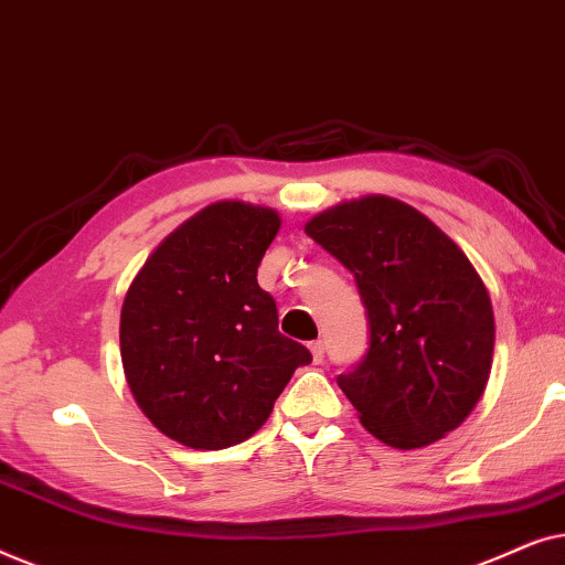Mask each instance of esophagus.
<instances>
[{"instance_id":"34e87169","label":"esophagus","mask_w":565,"mask_h":565,"mask_svg":"<svg viewBox=\"0 0 565 565\" xmlns=\"http://www.w3.org/2000/svg\"><path fill=\"white\" fill-rule=\"evenodd\" d=\"M308 350H311V354H313V362L323 360V342H321V339H316V342L308 344Z\"/></svg>"}]
</instances>
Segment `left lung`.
<instances>
[{
  "instance_id": "1",
  "label": "left lung",
  "mask_w": 565,
  "mask_h": 565,
  "mask_svg": "<svg viewBox=\"0 0 565 565\" xmlns=\"http://www.w3.org/2000/svg\"><path fill=\"white\" fill-rule=\"evenodd\" d=\"M306 234L358 280L370 347L339 388L362 427L398 450L460 427L483 396L493 308L476 267L427 215L367 195L313 215Z\"/></svg>"
}]
</instances>
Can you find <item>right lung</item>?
Returning <instances> with one entry per match:
<instances>
[{
    "label": "right lung",
    "instance_id": "add662e5",
    "mask_svg": "<svg viewBox=\"0 0 565 565\" xmlns=\"http://www.w3.org/2000/svg\"><path fill=\"white\" fill-rule=\"evenodd\" d=\"M280 215L221 200L174 228L130 282L120 358L153 427L192 450L249 439L311 352L277 331L257 267Z\"/></svg>",
    "mask_w": 565,
    "mask_h": 565
}]
</instances>
